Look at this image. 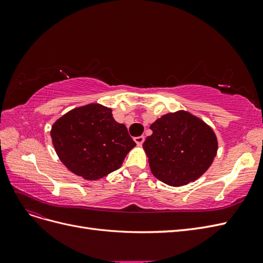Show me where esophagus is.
<instances>
[{
    "mask_svg": "<svg viewBox=\"0 0 263 263\" xmlns=\"http://www.w3.org/2000/svg\"><path fill=\"white\" fill-rule=\"evenodd\" d=\"M134 140H135V142H136L138 146H141L142 142L145 141V137L144 136H138V137H135Z\"/></svg>",
    "mask_w": 263,
    "mask_h": 263,
    "instance_id": "34e87169",
    "label": "esophagus"
}]
</instances>
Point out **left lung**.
<instances>
[{
  "label": "left lung",
  "mask_w": 263,
  "mask_h": 263,
  "mask_svg": "<svg viewBox=\"0 0 263 263\" xmlns=\"http://www.w3.org/2000/svg\"><path fill=\"white\" fill-rule=\"evenodd\" d=\"M144 150L150 170L165 184L182 186L208 171L218 142L211 127L186 110L169 113L151 124Z\"/></svg>",
  "instance_id": "8db88e82"
}]
</instances>
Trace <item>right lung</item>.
I'll list each match as a JSON object with an SVG mask.
<instances>
[{
	"label": "right lung",
	"instance_id": "add662e5",
	"mask_svg": "<svg viewBox=\"0 0 263 263\" xmlns=\"http://www.w3.org/2000/svg\"><path fill=\"white\" fill-rule=\"evenodd\" d=\"M50 136L61 162L85 180L102 179L121 168L136 146L112 108L98 103L71 109L51 127Z\"/></svg>",
	"mask_w": 263,
	"mask_h": 263
}]
</instances>
